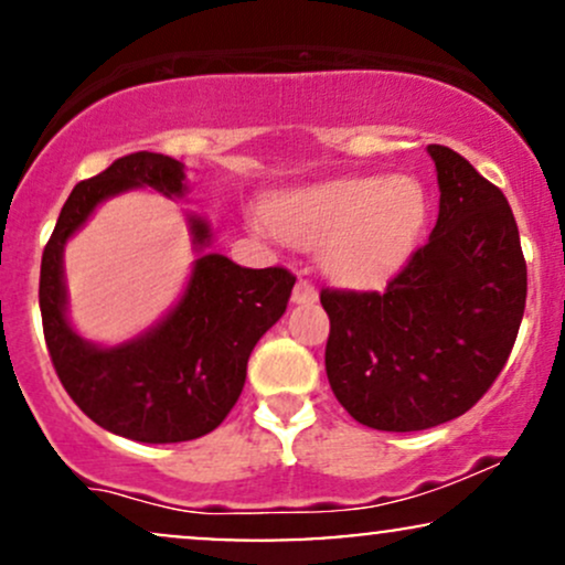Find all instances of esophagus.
<instances>
[{
    "label": "esophagus",
    "instance_id": "1",
    "mask_svg": "<svg viewBox=\"0 0 565 565\" xmlns=\"http://www.w3.org/2000/svg\"><path fill=\"white\" fill-rule=\"evenodd\" d=\"M291 302H295V305H310V302H316V289H313V284L305 281V278H300V281L295 284V291H291Z\"/></svg>",
    "mask_w": 565,
    "mask_h": 565
}]
</instances>
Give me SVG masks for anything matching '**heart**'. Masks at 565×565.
<instances>
[{
	"instance_id": "heart-1",
	"label": "heart",
	"mask_w": 565,
	"mask_h": 565,
	"mask_svg": "<svg viewBox=\"0 0 565 565\" xmlns=\"http://www.w3.org/2000/svg\"><path fill=\"white\" fill-rule=\"evenodd\" d=\"M427 193L408 174H348L270 201L268 225L295 246L321 244V268L366 289L404 265L425 231Z\"/></svg>"
}]
</instances>
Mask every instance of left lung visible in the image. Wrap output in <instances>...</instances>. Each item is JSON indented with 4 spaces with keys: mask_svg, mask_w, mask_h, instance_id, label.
<instances>
[{
    "mask_svg": "<svg viewBox=\"0 0 565 565\" xmlns=\"http://www.w3.org/2000/svg\"><path fill=\"white\" fill-rule=\"evenodd\" d=\"M438 220L382 291L323 289L327 377L355 423L414 433L481 401L515 345L526 308V260L497 185L446 146Z\"/></svg>",
    "mask_w": 565,
    "mask_h": 565,
    "instance_id": "8db88e82",
    "label": "left lung"
}]
</instances>
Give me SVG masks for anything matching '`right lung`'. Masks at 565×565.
I'll return each mask as SVG.
<instances>
[{"mask_svg": "<svg viewBox=\"0 0 565 565\" xmlns=\"http://www.w3.org/2000/svg\"><path fill=\"white\" fill-rule=\"evenodd\" d=\"M135 188L183 199L185 164L138 151L71 191L42 255L44 340L63 387L93 423L140 444H180L206 436L228 417L242 395L246 361L287 310L295 276L284 268H242L206 252L210 223L188 215L199 257L180 300L153 327L119 345L84 340L68 319L63 252L103 201Z\"/></svg>", "mask_w": 565, "mask_h": 565, "instance_id": "1", "label": "right lung"}]
</instances>
